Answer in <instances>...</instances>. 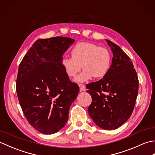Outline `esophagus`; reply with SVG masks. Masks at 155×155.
<instances>
[{
  "label": "esophagus",
  "mask_w": 155,
  "mask_h": 155,
  "mask_svg": "<svg viewBox=\"0 0 155 155\" xmlns=\"http://www.w3.org/2000/svg\"><path fill=\"white\" fill-rule=\"evenodd\" d=\"M78 86H79L81 91H87V88H86V87H85L84 84H78Z\"/></svg>",
  "instance_id": "esophagus-1"
}]
</instances>
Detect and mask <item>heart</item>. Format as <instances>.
I'll return each instance as SVG.
<instances>
[{"mask_svg":"<svg viewBox=\"0 0 155 155\" xmlns=\"http://www.w3.org/2000/svg\"><path fill=\"white\" fill-rule=\"evenodd\" d=\"M71 57H63L61 63L69 78H74L81 71L76 81L79 83L90 80L92 77L100 78L107 74L111 64V55L106 48L88 42H81L71 50Z\"/></svg>","mask_w":155,"mask_h":155,"instance_id":"1","label":"heart"}]
</instances>
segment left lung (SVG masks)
Wrapping results in <instances>:
<instances>
[{
	"label": "left lung",
	"instance_id": "obj_1",
	"mask_svg": "<svg viewBox=\"0 0 155 155\" xmlns=\"http://www.w3.org/2000/svg\"><path fill=\"white\" fill-rule=\"evenodd\" d=\"M113 51L107 74L87 84L92 103L88 112L94 123L105 130L123 125L133 113L139 91V79L128 55L116 44L106 40Z\"/></svg>",
	"mask_w": 155,
	"mask_h": 155
}]
</instances>
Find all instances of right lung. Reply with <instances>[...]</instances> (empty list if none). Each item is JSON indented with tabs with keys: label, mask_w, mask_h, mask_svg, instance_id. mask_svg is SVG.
Returning a JSON list of instances; mask_svg holds the SVG:
<instances>
[{
	"label": "right lung",
	"mask_w": 155,
	"mask_h": 155,
	"mask_svg": "<svg viewBox=\"0 0 155 155\" xmlns=\"http://www.w3.org/2000/svg\"><path fill=\"white\" fill-rule=\"evenodd\" d=\"M74 39H38L20 63L16 91L27 120L38 132L57 133L68 120L70 107L79 87L62 68V55Z\"/></svg>",
	"instance_id": "obj_1"
}]
</instances>
